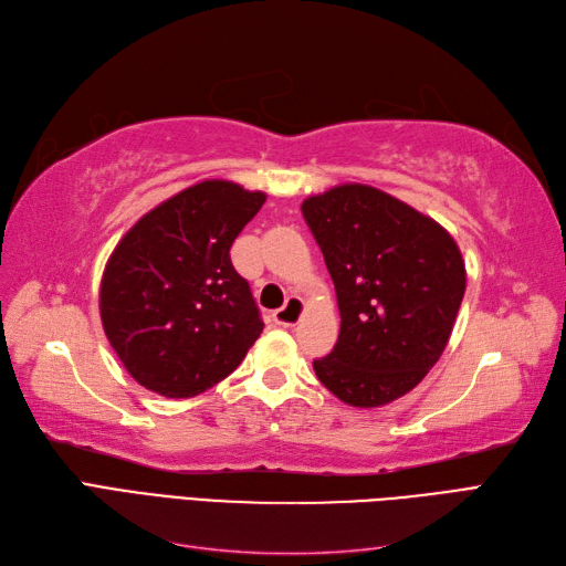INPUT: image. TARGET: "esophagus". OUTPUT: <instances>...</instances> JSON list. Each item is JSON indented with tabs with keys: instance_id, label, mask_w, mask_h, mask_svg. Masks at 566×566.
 Segmentation results:
<instances>
[{
	"instance_id": "34e87169",
	"label": "esophagus",
	"mask_w": 566,
	"mask_h": 566,
	"mask_svg": "<svg viewBox=\"0 0 566 566\" xmlns=\"http://www.w3.org/2000/svg\"><path fill=\"white\" fill-rule=\"evenodd\" d=\"M304 314V302L300 297H287V302L281 306L279 312H273V321L283 328H293V325L302 318Z\"/></svg>"
}]
</instances>
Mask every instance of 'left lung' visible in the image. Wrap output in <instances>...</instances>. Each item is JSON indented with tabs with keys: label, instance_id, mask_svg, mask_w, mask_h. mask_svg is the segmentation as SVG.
<instances>
[{
	"label": "left lung",
	"instance_id": "8db88e82",
	"mask_svg": "<svg viewBox=\"0 0 566 566\" xmlns=\"http://www.w3.org/2000/svg\"><path fill=\"white\" fill-rule=\"evenodd\" d=\"M335 283L339 335L316 358L323 387L380 408L422 382L449 345L465 295V260L439 221L368 184L302 202Z\"/></svg>",
	"mask_w": 566,
	"mask_h": 566
}]
</instances>
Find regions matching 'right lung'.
Listing matches in <instances>:
<instances>
[{
    "label": "right lung",
    "mask_w": 566,
    "mask_h": 566,
    "mask_svg": "<svg viewBox=\"0 0 566 566\" xmlns=\"http://www.w3.org/2000/svg\"><path fill=\"white\" fill-rule=\"evenodd\" d=\"M264 200L235 181L205 179L119 238L101 276L98 312L142 387L191 399L241 366L264 323L229 250Z\"/></svg>",
    "instance_id": "1"
}]
</instances>
